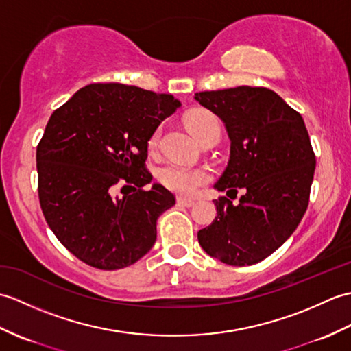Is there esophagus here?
Instances as JSON below:
<instances>
[{"mask_svg": "<svg viewBox=\"0 0 351 351\" xmlns=\"http://www.w3.org/2000/svg\"><path fill=\"white\" fill-rule=\"evenodd\" d=\"M176 202H178V205H180V206H187V208H190V206L195 205V200H191V199H185V197H178V199H176Z\"/></svg>", "mask_w": 351, "mask_h": 351, "instance_id": "esophagus-1", "label": "esophagus"}]
</instances>
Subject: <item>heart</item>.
<instances>
[{
  "mask_svg": "<svg viewBox=\"0 0 351 351\" xmlns=\"http://www.w3.org/2000/svg\"><path fill=\"white\" fill-rule=\"evenodd\" d=\"M189 130L197 140L202 138L208 131L220 128L219 119L208 110H195L185 117ZM160 130H155L149 138V147L154 149L158 145ZM158 180L170 191L182 196L196 195L200 187L210 182L211 173L205 167H193L181 162H167L158 170Z\"/></svg>",
  "mask_w": 351,
  "mask_h": 351,
  "instance_id": "obj_1",
  "label": "heart"
}]
</instances>
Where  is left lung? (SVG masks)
<instances>
[{
    "label": "left lung",
    "mask_w": 351,
    "mask_h": 351,
    "mask_svg": "<svg viewBox=\"0 0 351 351\" xmlns=\"http://www.w3.org/2000/svg\"><path fill=\"white\" fill-rule=\"evenodd\" d=\"M195 99L226 126L230 156L214 185L215 220L197 232L208 255L228 265H252L278 250L299 226L309 204L315 154L303 117L265 87L199 92Z\"/></svg>",
    "instance_id": "obj_1"
}]
</instances>
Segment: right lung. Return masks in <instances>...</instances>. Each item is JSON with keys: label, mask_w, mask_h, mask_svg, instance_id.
Returning <instances> with one entry per match:
<instances>
[{"label": "right lung", "mask_w": 351, "mask_h": 351, "mask_svg": "<svg viewBox=\"0 0 351 351\" xmlns=\"http://www.w3.org/2000/svg\"><path fill=\"white\" fill-rule=\"evenodd\" d=\"M181 102L119 83L88 84L51 114L37 145L39 200L72 255L99 270L145 256L175 196L146 169L147 141ZM119 186L133 191L115 195Z\"/></svg>", "instance_id": "right-lung-1"}]
</instances>
